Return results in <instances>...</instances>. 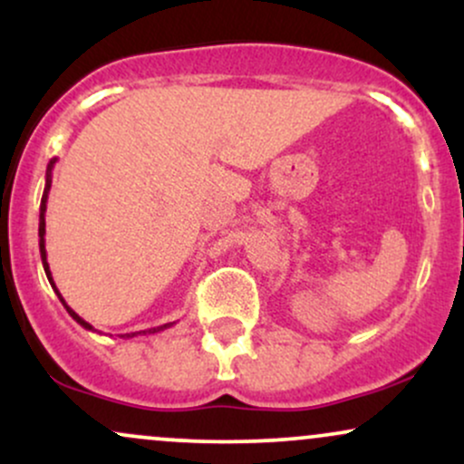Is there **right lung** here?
<instances>
[{
    "mask_svg": "<svg viewBox=\"0 0 464 464\" xmlns=\"http://www.w3.org/2000/svg\"><path fill=\"white\" fill-rule=\"evenodd\" d=\"M54 163H56V159H52V161L47 163V172H45V189H44V198H41V214H39V250H41V262H44V270H45V275H47V281H50L52 287H54L56 296H58V299H61L63 305H65V310H67L69 316H72L73 321H76V323L80 324V327L89 329V332H95V329L92 327V324H89L87 321H84V318H80L78 314L73 312L72 307L67 305L65 299H63V296H61V292H58V287H56V284H54V279H52V273H50V264H47V250H45V209H47V194H50V188H52V169H54ZM172 324H174V323H165V324H159V327H152V329H143V332H135V334H121V338H135V335H140V334H159V332H163V329L172 327Z\"/></svg>",
    "mask_w": 464,
    "mask_h": 464,
    "instance_id": "obj_1",
    "label": "right lung"
}]
</instances>
